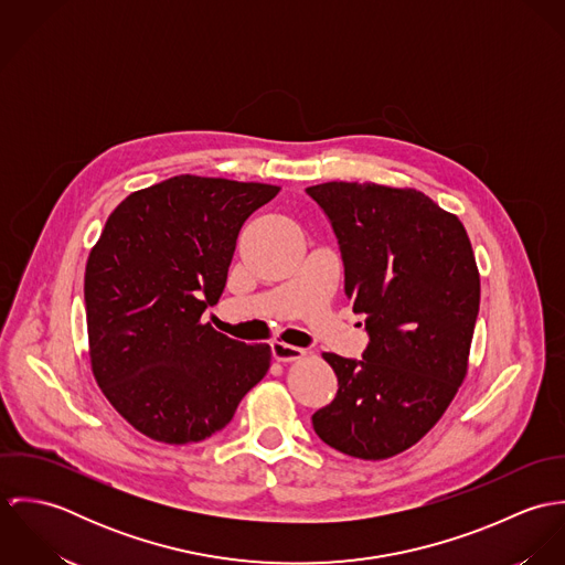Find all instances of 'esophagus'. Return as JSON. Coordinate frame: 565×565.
<instances>
[{
    "label": "esophagus",
    "instance_id": "esophagus-1",
    "mask_svg": "<svg viewBox=\"0 0 565 565\" xmlns=\"http://www.w3.org/2000/svg\"><path fill=\"white\" fill-rule=\"evenodd\" d=\"M271 354H274L276 361L287 363V361H298V359H302V356L307 354V350L296 348V345H289V343H285V341H274V343H271Z\"/></svg>",
    "mask_w": 565,
    "mask_h": 565
}]
</instances>
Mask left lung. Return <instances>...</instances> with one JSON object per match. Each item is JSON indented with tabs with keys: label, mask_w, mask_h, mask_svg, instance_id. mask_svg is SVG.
I'll list each match as a JSON object with an SVG mask.
<instances>
[{
	"label": "left lung",
	"mask_w": 565,
	"mask_h": 565,
	"mask_svg": "<svg viewBox=\"0 0 565 565\" xmlns=\"http://www.w3.org/2000/svg\"><path fill=\"white\" fill-rule=\"evenodd\" d=\"M307 193L330 220L345 296L370 334L363 359L323 352L339 390L313 428L343 455L390 459L439 422L468 374L481 305L472 243L415 189L323 182Z\"/></svg>",
	"instance_id": "8db88e82"
}]
</instances>
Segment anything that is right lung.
Segmentation results:
<instances>
[{"label":"right lung","instance_id":"1","mask_svg":"<svg viewBox=\"0 0 565 565\" xmlns=\"http://www.w3.org/2000/svg\"><path fill=\"white\" fill-rule=\"evenodd\" d=\"M278 191L182 173L130 193L106 220L84 271L90 370L146 437H211L267 374V343L231 339L202 313L226 287L243 222Z\"/></svg>","mask_w":565,"mask_h":565}]
</instances>
